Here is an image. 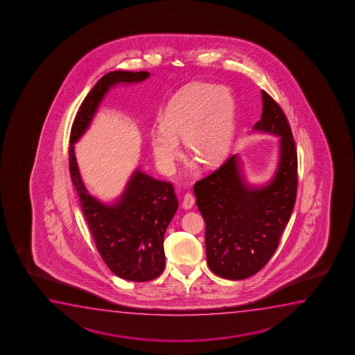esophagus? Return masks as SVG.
I'll return each instance as SVG.
<instances>
[{"label":"esophagus","mask_w":355,"mask_h":355,"mask_svg":"<svg viewBox=\"0 0 355 355\" xmlns=\"http://www.w3.org/2000/svg\"><path fill=\"white\" fill-rule=\"evenodd\" d=\"M195 204V199L193 195L190 193H187L183 198V202H182V207L184 209H190Z\"/></svg>","instance_id":"1"}]
</instances>
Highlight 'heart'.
Returning <instances> with one entry per match:
<instances>
[{"label":"heart","mask_w":355,"mask_h":355,"mask_svg":"<svg viewBox=\"0 0 355 355\" xmlns=\"http://www.w3.org/2000/svg\"><path fill=\"white\" fill-rule=\"evenodd\" d=\"M160 127L150 133L157 165L175 170L180 156V139L188 154L205 165H216L227 156L234 136V99L228 89L206 83L182 89L167 103Z\"/></svg>","instance_id":"b5f03b06"}]
</instances>
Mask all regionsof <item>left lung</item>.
Segmentation results:
<instances>
[{"label":"left lung","instance_id":"1","mask_svg":"<svg viewBox=\"0 0 355 355\" xmlns=\"http://www.w3.org/2000/svg\"><path fill=\"white\" fill-rule=\"evenodd\" d=\"M263 112L253 131L280 137L277 171L267 184L245 182L238 155L194 184L196 205L206 224L209 269L241 280L259 272L272 258L290 220L297 195V150L286 116L266 91Z\"/></svg>","mask_w":355,"mask_h":355}]
</instances>
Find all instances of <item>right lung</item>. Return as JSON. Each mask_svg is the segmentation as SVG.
<instances>
[{
	"mask_svg": "<svg viewBox=\"0 0 355 355\" xmlns=\"http://www.w3.org/2000/svg\"><path fill=\"white\" fill-rule=\"evenodd\" d=\"M149 76L148 71L120 70L104 75L78 107L69 146L70 175L98 252L116 277L136 282L153 280L165 269L164 236L178 209L175 188L136 170L115 204H103L83 184L73 144L91 125L110 88L119 83H141Z\"/></svg>",
	"mask_w": 355,
	"mask_h": 355,
	"instance_id": "1",
	"label": "right lung"
}]
</instances>
